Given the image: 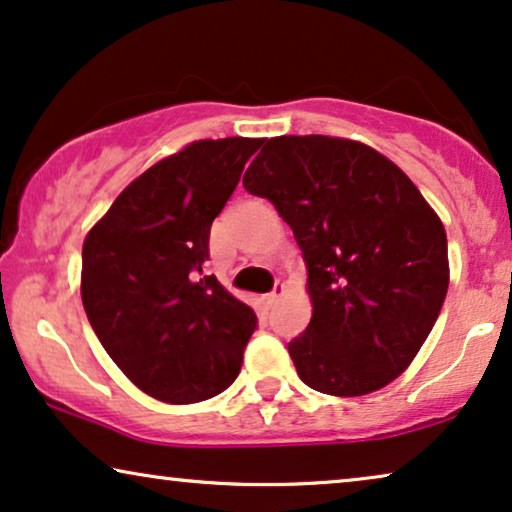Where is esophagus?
<instances>
[{
    "mask_svg": "<svg viewBox=\"0 0 512 512\" xmlns=\"http://www.w3.org/2000/svg\"><path fill=\"white\" fill-rule=\"evenodd\" d=\"M283 290H285V287L276 283V287H273V290H271L269 294H264L262 301H264V304L269 306V308H271V306H276V301L280 299V294H283Z\"/></svg>",
    "mask_w": 512,
    "mask_h": 512,
    "instance_id": "obj_1",
    "label": "esophagus"
}]
</instances>
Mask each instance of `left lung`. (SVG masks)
<instances>
[{"label": "left lung", "mask_w": 512, "mask_h": 512, "mask_svg": "<svg viewBox=\"0 0 512 512\" xmlns=\"http://www.w3.org/2000/svg\"><path fill=\"white\" fill-rule=\"evenodd\" d=\"M290 225L313 318L287 343L299 378L331 397L390 385L448 294L443 222L397 164L364 143L276 136L243 176Z\"/></svg>", "instance_id": "obj_1"}]
</instances>
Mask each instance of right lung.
Returning <instances> with one entry per match:
<instances>
[{
	"label": "right lung",
	"instance_id": "1",
	"mask_svg": "<svg viewBox=\"0 0 512 512\" xmlns=\"http://www.w3.org/2000/svg\"><path fill=\"white\" fill-rule=\"evenodd\" d=\"M262 141L190 143L127 185L83 243L90 325L150 397L197 403L239 376L257 315L206 273L208 239Z\"/></svg>",
	"mask_w": 512,
	"mask_h": 512
}]
</instances>
